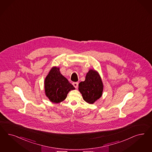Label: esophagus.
Here are the masks:
<instances>
[{"label": "esophagus", "mask_w": 152, "mask_h": 152, "mask_svg": "<svg viewBox=\"0 0 152 152\" xmlns=\"http://www.w3.org/2000/svg\"><path fill=\"white\" fill-rule=\"evenodd\" d=\"M73 86L75 88H77L78 86V82H73Z\"/></svg>", "instance_id": "1"}]
</instances>
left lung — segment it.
I'll list each match as a JSON object with an SVG mask.
<instances>
[{
	"mask_svg": "<svg viewBox=\"0 0 152 152\" xmlns=\"http://www.w3.org/2000/svg\"><path fill=\"white\" fill-rule=\"evenodd\" d=\"M79 91L87 103L92 104L100 98L102 94L103 84L98 73L90 70L85 80L79 84Z\"/></svg>",
	"mask_w": 152,
	"mask_h": 152,
	"instance_id": "1",
	"label": "left lung"
}]
</instances>
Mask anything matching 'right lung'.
Here are the masks:
<instances>
[{
    "label": "right lung",
    "instance_id": "1",
    "mask_svg": "<svg viewBox=\"0 0 152 152\" xmlns=\"http://www.w3.org/2000/svg\"><path fill=\"white\" fill-rule=\"evenodd\" d=\"M45 89L46 96L51 102L59 103L64 101L69 92L75 88L60 74L59 68L54 67L45 79Z\"/></svg>",
    "mask_w": 152,
    "mask_h": 152
}]
</instances>
